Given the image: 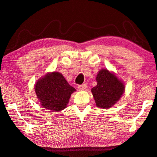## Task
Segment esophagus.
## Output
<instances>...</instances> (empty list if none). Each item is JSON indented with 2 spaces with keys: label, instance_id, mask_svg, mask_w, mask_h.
I'll return each instance as SVG.
<instances>
[{
  "label": "esophagus",
  "instance_id": "esophagus-1",
  "mask_svg": "<svg viewBox=\"0 0 157 157\" xmlns=\"http://www.w3.org/2000/svg\"><path fill=\"white\" fill-rule=\"evenodd\" d=\"M86 88H87L86 84H82V85H79L78 87L79 90H85Z\"/></svg>",
  "mask_w": 157,
  "mask_h": 157
}]
</instances>
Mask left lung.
<instances>
[{
  "label": "left lung",
  "mask_w": 157,
  "mask_h": 157,
  "mask_svg": "<svg viewBox=\"0 0 157 157\" xmlns=\"http://www.w3.org/2000/svg\"><path fill=\"white\" fill-rule=\"evenodd\" d=\"M97 86L91 89L96 106L109 108L115 104L125 91V85L113 73L102 69L96 77Z\"/></svg>",
  "instance_id": "1"
}]
</instances>
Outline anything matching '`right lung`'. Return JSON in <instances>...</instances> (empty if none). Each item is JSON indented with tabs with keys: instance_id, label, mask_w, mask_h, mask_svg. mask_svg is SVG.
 I'll return each instance as SVG.
<instances>
[{
	"instance_id": "right-lung-1",
	"label": "right lung",
	"mask_w": 157,
	"mask_h": 157,
	"mask_svg": "<svg viewBox=\"0 0 157 157\" xmlns=\"http://www.w3.org/2000/svg\"><path fill=\"white\" fill-rule=\"evenodd\" d=\"M34 89L41 106L53 112L64 110L71 94L76 90L70 86L62 73L55 71L39 79Z\"/></svg>"
}]
</instances>
